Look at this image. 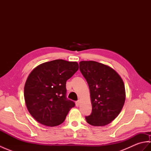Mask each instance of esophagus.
<instances>
[{
	"mask_svg": "<svg viewBox=\"0 0 151 151\" xmlns=\"http://www.w3.org/2000/svg\"><path fill=\"white\" fill-rule=\"evenodd\" d=\"M80 103H81V101L80 100H78V101H77L76 102V106H78L80 105Z\"/></svg>",
	"mask_w": 151,
	"mask_h": 151,
	"instance_id": "1",
	"label": "esophagus"
}]
</instances>
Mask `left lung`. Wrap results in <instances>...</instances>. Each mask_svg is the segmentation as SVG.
<instances>
[{"label": "left lung", "mask_w": 151, "mask_h": 151, "mask_svg": "<svg viewBox=\"0 0 151 151\" xmlns=\"http://www.w3.org/2000/svg\"><path fill=\"white\" fill-rule=\"evenodd\" d=\"M80 70L87 81L92 105L91 114L86 117L92 126H105L119 114L126 93L120 75L110 66L95 61H81Z\"/></svg>", "instance_id": "1"}]
</instances>
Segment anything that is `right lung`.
I'll return each mask as SVG.
<instances>
[{"label": "right lung", "instance_id": "1", "mask_svg": "<svg viewBox=\"0 0 151 151\" xmlns=\"http://www.w3.org/2000/svg\"><path fill=\"white\" fill-rule=\"evenodd\" d=\"M78 69L76 62L55 60L32 70L25 83L24 97L28 111L38 123L56 127L65 120L75 105L66 98V82Z\"/></svg>", "mask_w": 151, "mask_h": 151}]
</instances>
